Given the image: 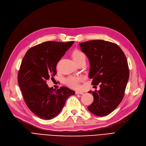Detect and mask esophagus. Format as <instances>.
<instances>
[{
    "mask_svg": "<svg viewBox=\"0 0 146 146\" xmlns=\"http://www.w3.org/2000/svg\"><path fill=\"white\" fill-rule=\"evenodd\" d=\"M75 94H83L84 92L83 91H78V90H77V91H75Z\"/></svg>",
    "mask_w": 146,
    "mask_h": 146,
    "instance_id": "esophagus-1",
    "label": "esophagus"
}]
</instances>
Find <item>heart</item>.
I'll return each instance as SVG.
<instances>
[{
	"mask_svg": "<svg viewBox=\"0 0 146 146\" xmlns=\"http://www.w3.org/2000/svg\"><path fill=\"white\" fill-rule=\"evenodd\" d=\"M72 58L75 63H77L80 60H85V54L78 49H75L72 53ZM82 81L81 77H69L65 80V83L71 88L77 89L79 87V83Z\"/></svg>",
	"mask_w": 146,
	"mask_h": 146,
	"instance_id": "1",
	"label": "heart"
}]
</instances>
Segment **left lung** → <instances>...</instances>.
Instances as JSON below:
<instances>
[{"mask_svg":"<svg viewBox=\"0 0 146 146\" xmlns=\"http://www.w3.org/2000/svg\"><path fill=\"white\" fill-rule=\"evenodd\" d=\"M82 51L90 62L89 77L92 85L100 83V89L90 90L93 103L88 107L98 117L110 114L117 108L124 97L129 77L127 58L117 44L103 40L80 43Z\"/></svg>","mask_w":146,"mask_h":146,"instance_id":"obj_1","label":"left lung"}]
</instances>
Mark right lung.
<instances>
[{"label": "right lung", "mask_w": 146, "mask_h": 146, "mask_svg": "<svg viewBox=\"0 0 146 146\" xmlns=\"http://www.w3.org/2000/svg\"><path fill=\"white\" fill-rule=\"evenodd\" d=\"M74 43L43 42L30 48L22 60L18 72L19 86L28 108L42 119L57 116L67 98L75 94L66 87L56 90L46 84L56 75L57 63Z\"/></svg>", "instance_id": "add662e5"}]
</instances>
